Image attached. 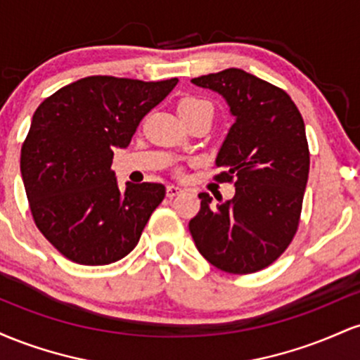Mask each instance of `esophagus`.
Here are the masks:
<instances>
[{
    "label": "esophagus",
    "mask_w": 360,
    "mask_h": 360,
    "mask_svg": "<svg viewBox=\"0 0 360 360\" xmlns=\"http://www.w3.org/2000/svg\"><path fill=\"white\" fill-rule=\"evenodd\" d=\"M181 193H183V188H179V186H176V184H169L167 186V196L169 198H174Z\"/></svg>",
    "instance_id": "esophagus-1"
}]
</instances>
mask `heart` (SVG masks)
Here are the masks:
<instances>
[{
  "instance_id": "b5f03b06",
  "label": "heart",
  "mask_w": 360,
  "mask_h": 360,
  "mask_svg": "<svg viewBox=\"0 0 360 360\" xmlns=\"http://www.w3.org/2000/svg\"><path fill=\"white\" fill-rule=\"evenodd\" d=\"M177 110H179V115H189V113H194V111H200V110H212V105H210L206 100H201V98H194V96H189V98H184V100L179 101V105H177Z\"/></svg>"
}]
</instances>
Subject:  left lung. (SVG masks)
<instances>
[{
	"label": "left lung",
	"instance_id": "1",
	"mask_svg": "<svg viewBox=\"0 0 360 360\" xmlns=\"http://www.w3.org/2000/svg\"><path fill=\"white\" fill-rule=\"evenodd\" d=\"M220 93L235 123L217 155L225 171L218 183H235V196L201 208L189 232L203 257L230 274H252L281 257L295 238L309 172L304 122L289 94L242 69L191 79Z\"/></svg>",
	"mask_w": 360,
	"mask_h": 360
}]
</instances>
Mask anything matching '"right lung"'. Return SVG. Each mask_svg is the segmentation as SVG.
Returning a JSON list of instances; mask_svg holds the SVG:
<instances>
[{"label": "right lung", "mask_w": 360, "mask_h": 360, "mask_svg": "<svg viewBox=\"0 0 360 360\" xmlns=\"http://www.w3.org/2000/svg\"><path fill=\"white\" fill-rule=\"evenodd\" d=\"M177 77L139 81L89 76L40 103L22 146L20 169L37 229L64 257L105 266L130 254L166 188L127 183L111 171L139 123L174 89Z\"/></svg>", "instance_id": "add662e5"}]
</instances>
